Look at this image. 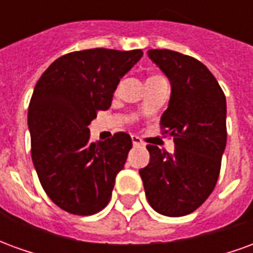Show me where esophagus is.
<instances>
[{"instance_id":"34e87169","label":"esophagus","mask_w":253,"mask_h":253,"mask_svg":"<svg viewBox=\"0 0 253 253\" xmlns=\"http://www.w3.org/2000/svg\"><path fill=\"white\" fill-rule=\"evenodd\" d=\"M131 141H132V145H134V146H143L142 139H141L139 137H137V135H132Z\"/></svg>"}]
</instances>
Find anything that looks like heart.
I'll return each instance as SVG.
<instances>
[{
	"label": "heart",
	"mask_w": 253,
	"mask_h": 253,
	"mask_svg": "<svg viewBox=\"0 0 253 253\" xmlns=\"http://www.w3.org/2000/svg\"><path fill=\"white\" fill-rule=\"evenodd\" d=\"M161 81H165V78L163 76H159V74H156V76H150L148 78V81L146 83H161Z\"/></svg>",
	"instance_id": "heart-1"
}]
</instances>
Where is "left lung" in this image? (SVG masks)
Segmentation results:
<instances>
[{
	"mask_svg": "<svg viewBox=\"0 0 253 253\" xmlns=\"http://www.w3.org/2000/svg\"><path fill=\"white\" fill-rule=\"evenodd\" d=\"M170 83L163 134L175 153L148 145L150 163L139 169L148 202L168 217L195 211L217 184L226 146V99L211 72L198 59L172 50H149Z\"/></svg>",
	"mask_w": 253,
	"mask_h": 253,
	"instance_id": "1",
	"label": "left lung"
}]
</instances>
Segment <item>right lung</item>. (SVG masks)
I'll return each mask as SVG.
<instances>
[{
  "label": "right lung",
  "mask_w": 253,
  "mask_h": 253,
  "mask_svg": "<svg viewBox=\"0 0 253 253\" xmlns=\"http://www.w3.org/2000/svg\"><path fill=\"white\" fill-rule=\"evenodd\" d=\"M142 50L90 48L55 59L36 83L28 107L31 156L43 190L76 215L103 210L132 148L127 132L90 142L88 126L110 108L121 78Z\"/></svg>",
  "instance_id": "obj_1"
}]
</instances>
